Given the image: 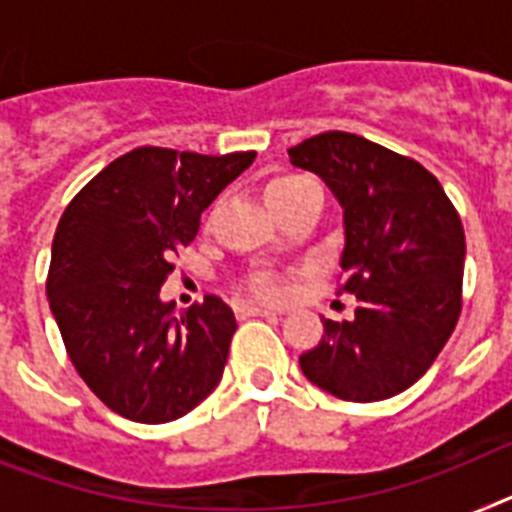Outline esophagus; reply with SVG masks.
<instances>
[{
  "label": "esophagus",
  "instance_id": "1",
  "mask_svg": "<svg viewBox=\"0 0 512 512\" xmlns=\"http://www.w3.org/2000/svg\"><path fill=\"white\" fill-rule=\"evenodd\" d=\"M235 311H238V316H243V319H246V316H274V314H277L274 308L256 306V303H240Z\"/></svg>",
  "mask_w": 512,
  "mask_h": 512
}]
</instances>
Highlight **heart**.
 <instances>
[{"instance_id": "b5f03b06", "label": "heart", "mask_w": 512, "mask_h": 512, "mask_svg": "<svg viewBox=\"0 0 512 512\" xmlns=\"http://www.w3.org/2000/svg\"><path fill=\"white\" fill-rule=\"evenodd\" d=\"M266 201L274 206V211H280L285 204H293L298 198H306L311 193H319L314 180H308L306 175H298V172H280L266 180L264 185ZM251 290L261 298H277L280 295V285L274 282V277L269 272H259L253 277Z\"/></svg>"}]
</instances>
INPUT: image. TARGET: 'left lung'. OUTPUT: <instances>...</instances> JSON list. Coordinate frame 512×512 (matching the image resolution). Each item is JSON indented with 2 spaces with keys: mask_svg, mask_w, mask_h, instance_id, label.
Wrapping results in <instances>:
<instances>
[{
  "mask_svg": "<svg viewBox=\"0 0 512 512\" xmlns=\"http://www.w3.org/2000/svg\"><path fill=\"white\" fill-rule=\"evenodd\" d=\"M287 156L322 177L345 209L337 295L358 301L350 322L322 319L303 374L348 403L392 398L424 377L458 324L466 259L458 209L424 164L356 133L327 130Z\"/></svg>",
  "mask_w": 512,
  "mask_h": 512,
  "instance_id": "8db88e82",
  "label": "left lung"
}]
</instances>
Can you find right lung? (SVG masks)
Masks as SVG:
<instances>
[{
  "mask_svg": "<svg viewBox=\"0 0 512 512\" xmlns=\"http://www.w3.org/2000/svg\"><path fill=\"white\" fill-rule=\"evenodd\" d=\"M253 156L141 146L91 177L62 211L46 295L75 371L109 411L167 424L222 379L238 329L232 308L206 295L175 316L159 287L196 238L201 211Z\"/></svg>",
  "mask_w": 512,
  "mask_h": 512,
  "instance_id": "right-lung-1",
  "label": "right lung"
}]
</instances>
